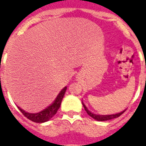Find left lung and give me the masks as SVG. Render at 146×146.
Returning a JSON list of instances; mask_svg holds the SVG:
<instances>
[{
	"mask_svg": "<svg viewBox=\"0 0 146 146\" xmlns=\"http://www.w3.org/2000/svg\"><path fill=\"white\" fill-rule=\"evenodd\" d=\"M82 105L84 107L85 110H86V111L87 112V113H88L90 117L94 118L95 120H98V121H105V120H111V119H113V118H117L118 117H120V116L126 111V110H125V111H122V112H120V113H116V114H111V115H98V114H95V113H92V112H90V111L87 109V108L83 103H82Z\"/></svg>",
	"mask_w": 146,
	"mask_h": 146,
	"instance_id": "1",
	"label": "left lung"
}]
</instances>
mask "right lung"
<instances>
[{"instance_id":"right-lung-1","label":"right lung","mask_w":146,"mask_h":146,"mask_svg":"<svg viewBox=\"0 0 146 146\" xmlns=\"http://www.w3.org/2000/svg\"><path fill=\"white\" fill-rule=\"evenodd\" d=\"M66 90V87H64V89L60 91L59 95L57 96V98L55 99L54 103L51 104V105H50L49 107H48L47 108H45L43 111H40L38 113H28V112H26V111H23V109H21L19 107H18V108L19 109V111H21L22 113L26 118H28L29 120H32L33 122L44 123L46 122V121H48L50 119L53 117V116H54L56 114V113L58 111V109H59L60 106L61 104V102L62 100H63V98H64Z\"/></svg>"}]
</instances>
